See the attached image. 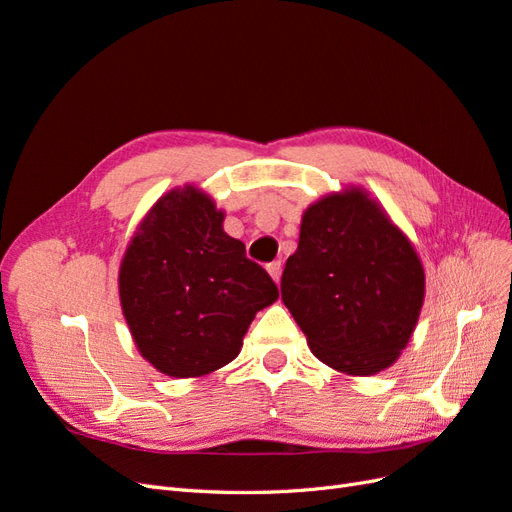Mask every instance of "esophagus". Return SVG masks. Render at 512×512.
Here are the masks:
<instances>
[{"mask_svg": "<svg viewBox=\"0 0 512 512\" xmlns=\"http://www.w3.org/2000/svg\"><path fill=\"white\" fill-rule=\"evenodd\" d=\"M267 271L273 277V282L280 284V280H282V262H271V265L267 267Z\"/></svg>", "mask_w": 512, "mask_h": 512, "instance_id": "34e87169", "label": "esophagus"}]
</instances>
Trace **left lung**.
Masks as SVG:
<instances>
[{
    "label": "left lung",
    "instance_id": "1",
    "mask_svg": "<svg viewBox=\"0 0 512 512\" xmlns=\"http://www.w3.org/2000/svg\"><path fill=\"white\" fill-rule=\"evenodd\" d=\"M282 301L316 359L339 374L374 376L410 342L425 301V269L378 200L350 185L303 211Z\"/></svg>",
    "mask_w": 512,
    "mask_h": 512
}]
</instances>
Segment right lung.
Masks as SVG:
<instances>
[{
    "label": "right lung",
    "instance_id": "1",
    "mask_svg": "<svg viewBox=\"0 0 512 512\" xmlns=\"http://www.w3.org/2000/svg\"><path fill=\"white\" fill-rule=\"evenodd\" d=\"M226 213L192 183L160 196L119 267V301L145 361L170 378L228 365L260 309L280 292L224 232Z\"/></svg>",
    "mask_w": 512,
    "mask_h": 512
}]
</instances>
